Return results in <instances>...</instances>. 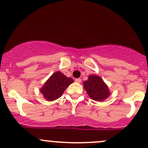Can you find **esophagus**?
<instances>
[{
    "instance_id": "1",
    "label": "esophagus",
    "mask_w": 148,
    "mask_h": 148,
    "mask_svg": "<svg viewBox=\"0 0 148 148\" xmlns=\"http://www.w3.org/2000/svg\"><path fill=\"white\" fill-rule=\"evenodd\" d=\"M75 82L77 83H81V82H82V79H79H79H76Z\"/></svg>"
}]
</instances>
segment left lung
Listing matches in <instances>:
<instances>
[{"mask_svg":"<svg viewBox=\"0 0 148 148\" xmlns=\"http://www.w3.org/2000/svg\"><path fill=\"white\" fill-rule=\"evenodd\" d=\"M84 87L89 97L95 101H103L110 95L108 85L98 75L89 76L88 80L84 82Z\"/></svg>","mask_w":148,"mask_h":148,"instance_id":"left-lung-1","label":"left lung"}]
</instances>
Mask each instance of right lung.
I'll use <instances>...</instances> for the list:
<instances>
[{
  "label": "right lung",
  "mask_w": 148,
  "mask_h": 148,
  "mask_svg": "<svg viewBox=\"0 0 148 148\" xmlns=\"http://www.w3.org/2000/svg\"><path fill=\"white\" fill-rule=\"evenodd\" d=\"M74 82L71 77H66L61 71L53 73L40 88V92L48 101H53L60 98L64 90Z\"/></svg>",
  "instance_id": "add662e5"
}]
</instances>
